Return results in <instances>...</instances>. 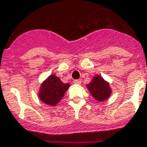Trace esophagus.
<instances>
[{"label":"esophagus","mask_w":147,"mask_h":147,"mask_svg":"<svg viewBox=\"0 0 147 147\" xmlns=\"http://www.w3.org/2000/svg\"><path fill=\"white\" fill-rule=\"evenodd\" d=\"M74 83L75 84H78V85H80L82 84V80L81 79H76V80L74 81Z\"/></svg>","instance_id":"obj_1"}]
</instances>
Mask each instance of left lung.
Returning <instances> with one entry per match:
<instances>
[{"label":"left lung","mask_w":147,"mask_h":147,"mask_svg":"<svg viewBox=\"0 0 147 147\" xmlns=\"http://www.w3.org/2000/svg\"><path fill=\"white\" fill-rule=\"evenodd\" d=\"M92 97L98 102L105 101L108 99L112 93L110 84L101 76L96 75L92 79V82L86 84Z\"/></svg>","instance_id":"obj_1"}]
</instances>
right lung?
Segmentation results:
<instances>
[{
	"label": "right lung",
	"instance_id": "add662e5",
	"mask_svg": "<svg viewBox=\"0 0 147 147\" xmlns=\"http://www.w3.org/2000/svg\"><path fill=\"white\" fill-rule=\"evenodd\" d=\"M70 84H64L55 75H50L42 82L39 91L40 100L45 104L55 106L62 100Z\"/></svg>",
	"mask_w": 147,
	"mask_h": 147
}]
</instances>
